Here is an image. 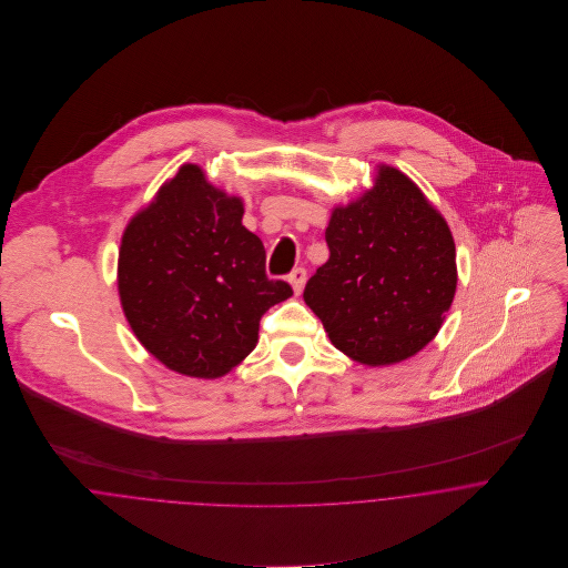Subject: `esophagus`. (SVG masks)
Listing matches in <instances>:
<instances>
[{"label":"esophagus","instance_id":"esophagus-1","mask_svg":"<svg viewBox=\"0 0 568 568\" xmlns=\"http://www.w3.org/2000/svg\"><path fill=\"white\" fill-rule=\"evenodd\" d=\"M306 277H308V275H306V268H302V266H300V268H293V271H291V275H288V282H291V286H293V291H295L297 295H300V293L304 291Z\"/></svg>","mask_w":568,"mask_h":568}]
</instances>
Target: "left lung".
Here are the masks:
<instances>
[{
    "label": "left lung",
    "mask_w": 568,
    "mask_h": 568,
    "mask_svg": "<svg viewBox=\"0 0 568 568\" xmlns=\"http://www.w3.org/2000/svg\"><path fill=\"white\" fill-rule=\"evenodd\" d=\"M325 243L304 302L334 347L376 367L433 341L457 288L455 243L406 174L381 165L374 190L332 212Z\"/></svg>",
    "instance_id": "left-lung-1"
}]
</instances>
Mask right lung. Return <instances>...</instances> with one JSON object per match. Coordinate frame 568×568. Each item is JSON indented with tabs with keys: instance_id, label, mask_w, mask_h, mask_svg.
I'll use <instances>...</instances> for the list:
<instances>
[{
	"instance_id": "1",
	"label": "right lung",
	"mask_w": 568,
	"mask_h": 568,
	"mask_svg": "<svg viewBox=\"0 0 568 568\" xmlns=\"http://www.w3.org/2000/svg\"><path fill=\"white\" fill-rule=\"evenodd\" d=\"M243 203L183 165L126 227L118 288L140 343L165 367L219 378L257 343L262 315L293 288L271 280Z\"/></svg>"
}]
</instances>
